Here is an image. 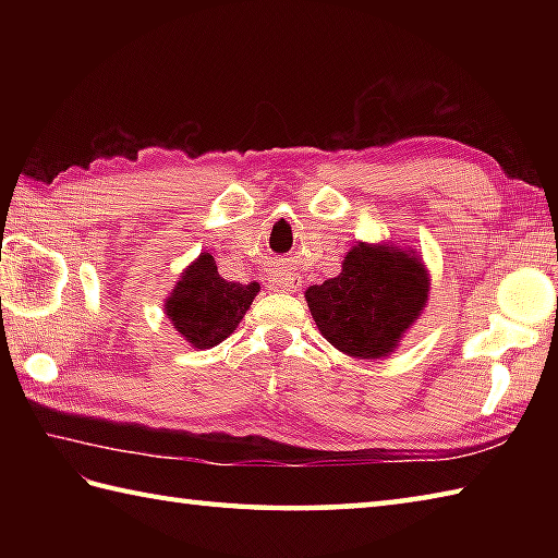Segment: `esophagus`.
Wrapping results in <instances>:
<instances>
[{
  "mask_svg": "<svg viewBox=\"0 0 558 558\" xmlns=\"http://www.w3.org/2000/svg\"><path fill=\"white\" fill-rule=\"evenodd\" d=\"M276 286L282 290V292H294L300 288V278H294L292 272H280V276L276 278Z\"/></svg>",
  "mask_w": 558,
  "mask_h": 558,
  "instance_id": "34e87169",
  "label": "esophagus"
}]
</instances>
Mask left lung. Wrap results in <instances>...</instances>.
Returning <instances> with one entry per match:
<instances>
[{
  "label": "left lung",
  "instance_id": "obj_1",
  "mask_svg": "<svg viewBox=\"0 0 558 558\" xmlns=\"http://www.w3.org/2000/svg\"><path fill=\"white\" fill-rule=\"evenodd\" d=\"M429 280L414 256L393 246H352L338 278L306 290L322 336L350 357L376 360L417 322Z\"/></svg>",
  "mask_w": 558,
  "mask_h": 558
}]
</instances>
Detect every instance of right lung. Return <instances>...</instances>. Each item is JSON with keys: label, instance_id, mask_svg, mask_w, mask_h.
I'll return each instance as SVG.
<instances>
[{"label": "right lung", "instance_id": "right-lung-1", "mask_svg": "<svg viewBox=\"0 0 558 558\" xmlns=\"http://www.w3.org/2000/svg\"><path fill=\"white\" fill-rule=\"evenodd\" d=\"M256 292V282L240 286L220 278L216 260L204 254L182 272V280L165 304V314L194 348L206 350L232 333Z\"/></svg>", "mask_w": 558, "mask_h": 558}]
</instances>
